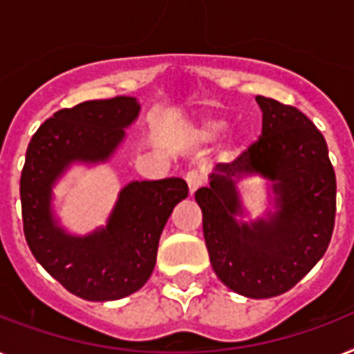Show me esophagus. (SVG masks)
Returning <instances> with one entry per match:
<instances>
[{
  "mask_svg": "<svg viewBox=\"0 0 354 354\" xmlns=\"http://www.w3.org/2000/svg\"><path fill=\"white\" fill-rule=\"evenodd\" d=\"M185 182L189 185V194H194V192L203 185V176L200 171H189L185 174Z\"/></svg>",
  "mask_w": 354,
  "mask_h": 354,
  "instance_id": "obj_1",
  "label": "esophagus"
}]
</instances>
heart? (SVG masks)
I'll use <instances>...</instances> for the list:
<instances>
[{
  "mask_svg": "<svg viewBox=\"0 0 354 354\" xmlns=\"http://www.w3.org/2000/svg\"><path fill=\"white\" fill-rule=\"evenodd\" d=\"M225 129V122L222 120H205L202 123V127H200V138L202 140H212V138H216L220 132Z\"/></svg>",
  "mask_w": 354,
  "mask_h": 354,
  "instance_id": "1",
  "label": "heart"
}]
</instances>
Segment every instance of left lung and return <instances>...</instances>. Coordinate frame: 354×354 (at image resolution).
Listing matches in <instances>:
<instances>
[{"mask_svg":"<svg viewBox=\"0 0 354 354\" xmlns=\"http://www.w3.org/2000/svg\"><path fill=\"white\" fill-rule=\"evenodd\" d=\"M261 136L231 163H218L194 198L216 277L238 295L271 298L295 287L327 251L335 227L336 176L327 143L297 107L257 96ZM252 174L273 182L275 212L238 223L236 183Z\"/></svg>","mask_w":354,"mask_h":354,"instance_id":"1","label":"left lung"}]
</instances>
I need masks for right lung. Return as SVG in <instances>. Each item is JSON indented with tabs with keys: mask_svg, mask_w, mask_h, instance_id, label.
<instances>
[{
	"mask_svg": "<svg viewBox=\"0 0 354 354\" xmlns=\"http://www.w3.org/2000/svg\"><path fill=\"white\" fill-rule=\"evenodd\" d=\"M140 114L136 97L83 102L48 118L28 143L19 180L23 232L34 258L67 291L91 301L120 300L145 286L172 209L189 194L182 178L131 182L107 225L74 236L53 214V187L71 163L107 162Z\"/></svg>",
	"mask_w": 354,
	"mask_h": 354,
	"instance_id": "1",
	"label": "right lung"
}]
</instances>
